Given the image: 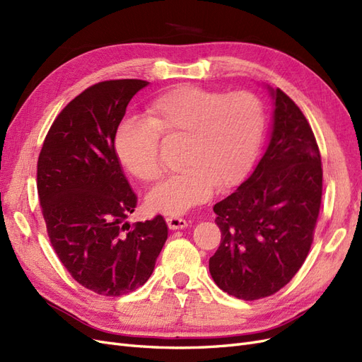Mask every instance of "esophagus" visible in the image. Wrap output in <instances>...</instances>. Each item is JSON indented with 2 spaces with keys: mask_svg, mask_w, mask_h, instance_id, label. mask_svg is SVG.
Masks as SVG:
<instances>
[{
  "mask_svg": "<svg viewBox=\"0 0 362 362\" xmlns=\"http://www.w3.org/2000/svg\"><path fill=\"white\" fill-rule=\"evenodd\" d=\"M166 222H168V225H169V228L172 229V231H177V229H184V228L189 226V222L185 221V218L175 217V216L168 217Z\"/></svg>",
  "mask_w": 362,
  "mask_h": 362,
  "instance_id": "34e87169",
  "label": "esophagus"
}]
</instances>
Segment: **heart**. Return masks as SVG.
<instances>
[{
    "mask_svg": "<svg viewBox=\"0 0 362 362\" xmlns=\"http://www.w3.org/2000/svg\"><path fill=\"white\" fill-rule=\"evenodd\" d=\"M262 105L249 92L223 95L181 86L160 95L146 117L128 116L116 129L115 151L122 166L140 181L160 177V134L184 137L182 169L158 182L146 196L152 211L180 216L242 180L261 141Z\"/></svg>",
    "mask_w": 362,
    "mask_h": 362,
    "instance_id": "1",
    "label": "heart"
}]
</instances>
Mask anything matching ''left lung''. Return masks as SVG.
I'll use <instances>...</instances> for the list:
<instances>
[{
	"label": "left lung",
	"mask_w": 362,
	"mask_h": 362,
	"mask_svg": "<svg viewBox=\"0 0 362 362\" xmlns=\"http://www.w3.org/2000/svg\"><path fill=\"white\" fill-rule=\"evenodd\" d=\"M273 101L269 144L254 172L213 210L222 231L210 258L218 288L255 300L279 291L308 255L322 202V158L313 129L290 98Z\"/></svg>",
	"instance_id": "1"
}]
</instances>
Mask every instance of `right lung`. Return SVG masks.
<instances>
[{
    "mask_svg": "<svg viewBox=\"0 0 362 362\" xmlns=\"http://www.w3.org/2000/svg\"><path fill=\"white\" fill-rule=\"evenodd\" d=\"M149 83H98L54 120L37 161V193L51 245L71 276L98 294L120 296L149 279L168 240L161 216L129 229L137 196L115 151L116 129Z\"/></svg>",
    "mask_w": 362,
    "mask_h": 362,
    "instance_id": "right-lung-1",
    "label": "right lung"
}]
</instances>
